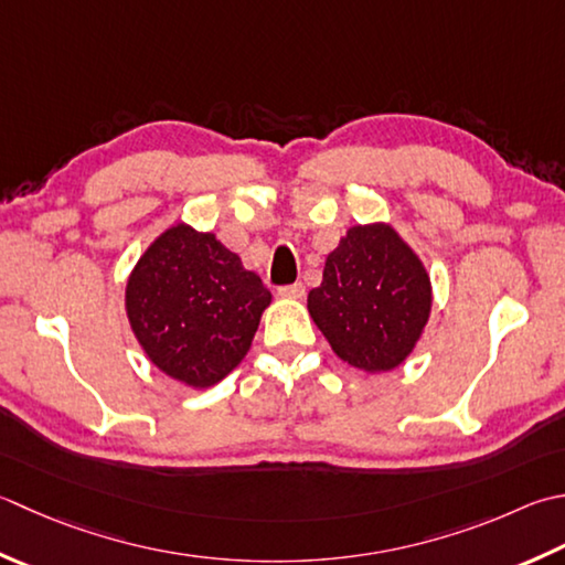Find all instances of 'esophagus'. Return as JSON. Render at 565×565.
I'll list each match as a JSON object with an SVG mask.
<instances>
[{
	"label": "esophagus",
	"instance_id": "obj_1",
	"mask_svg": "<svg viewBox=\"0 0 565 565\" xmlns=\"http://www.w3.org/2000/svg\"><path fill=\"white\" fill-rule=\"evenodd\" d=\"M303 294H306L303 284H289V286H281V289H279V296H284V298H301Z\"/></svg>",
	"mask_w": 565,
	"mask_h": 565
}]
</instances>
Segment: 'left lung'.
Instances as JSON below:
<instances>
[{
  "label": "left lung",
  "instance_id": "1",
  "mask_svg": "<svg viewBox=\"0 0 565 565\" xmlns=\"http://www.w3.org/2000/svg\"><path fill=\"white\" fill-rule=\"evenodd\" d=\"M308 311L340 360L364 372L399 367L430 313V281L390 225L350 227L328 254Z\"/></svg>",
  "mask_w": 565,
  "mask_h": 565
}]
</instances>
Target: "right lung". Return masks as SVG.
<instances>
[{"label": "right lung", "instance_id": "add662e5", "mask_svg": "<svg viewBox=\"0 0 565 565\" xmlns=\"http://www.w3.org/2000/svg\"><path fill=\"white\" fill-rule=\"evenodd\" d=\"M271 294L213 232L166 230L127 281L139 345L169 377L213 386L247 355Z\"/></svg>", "mask_w": 565, "mask_h": 565}]
</instances>
